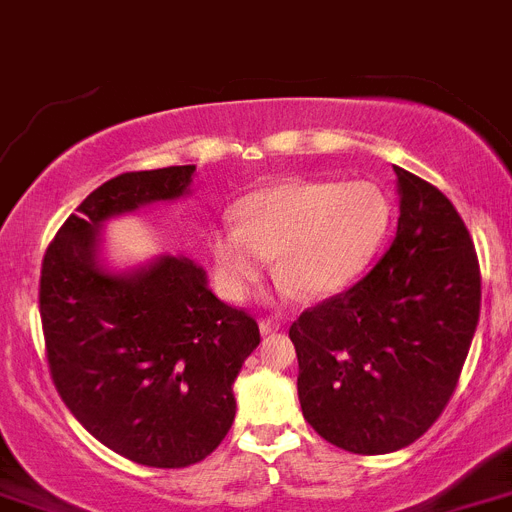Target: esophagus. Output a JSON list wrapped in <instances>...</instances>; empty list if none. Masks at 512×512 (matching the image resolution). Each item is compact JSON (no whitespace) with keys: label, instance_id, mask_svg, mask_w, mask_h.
I'll list each match as a JSON object with an SVG mask.
<instances>
[{"label":"esophagus","instance_id":"obj_1","mask_svg":"<svg viewBox=\"0 0 512 512\" xmlns=\"http://www.w3.org/2000/svg\"><path fill=\"white\" fill-rule=\"evenodd\" d=\"M278 328H281V322H278V320H270V317L260 320V333H263V336H270V333H276Z\"/></svg>","mask_w":512,"mask_h":512}]
</instances>
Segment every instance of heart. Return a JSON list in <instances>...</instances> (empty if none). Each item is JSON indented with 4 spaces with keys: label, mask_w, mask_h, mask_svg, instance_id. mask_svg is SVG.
I'll list each match as a JSON object with an SVG mask.
<instances>
[{
    "label": "heart",
    "mask_w": 512,
    "mask_h": 512,
    "mask_svg": "<svg viewBox=\"0 0 512 512\" xmlns=\"http://www.w3.org/2000/svg\"><path fill=\"white\" fill-rule=\"evenodd\" d=\"M390 203L372 182L270 184L239 205V223L213 231L210 247L221 283L242 299L263 278L268 255L278 276L302 296H330L349 286L385 239Z\"/></svg>",
    "instance_id": "1"
}]
</instances>
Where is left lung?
I'll use <instances>...</instances> for the list:
<instances>
[{
  "label": "left lung",
  "mask_w": 512,
  "mask_h": 512,
  "mask_svg": "<svg viewBox=\"0 0 512 512\" xmlns=\"http://www.w3.org/2000/svg\"><path fill=\"white\" fill-rule=\"evenodd\" d=\"M395 176L401 216L388 252L289 330L304 419L359 455L406 448L440 419L482 307L479 257L458 210L411 171L395 166Z\"/></svg>",
  "instance_id": "1"
}]
</instances>
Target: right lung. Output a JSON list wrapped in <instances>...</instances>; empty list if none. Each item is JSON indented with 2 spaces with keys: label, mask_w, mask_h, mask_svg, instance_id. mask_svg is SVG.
Returning a JSON list of instances; mask_svg holds the SVG:
<instances>
[{
  "label": "right lung",
  "mask_w": 512,
  "mask_h": 512,
  "mask_svg": "<svg viewBox=\"0 0 512 512\" xmlns=\"http://www.w3.org/2000/svg\"><path fill=\"white\" fill-rule=\"evenodd\" d=\"M195 166L127 171L77 205L46 247L38 283L46 362L57 393L90 435L150 468L200 463L236 414L234 385L260 328L208 289L187 257L135 276L96 263L109 216L179 197Z\"/></svg>",
  "instance_id": "1"
}]
</instances>
